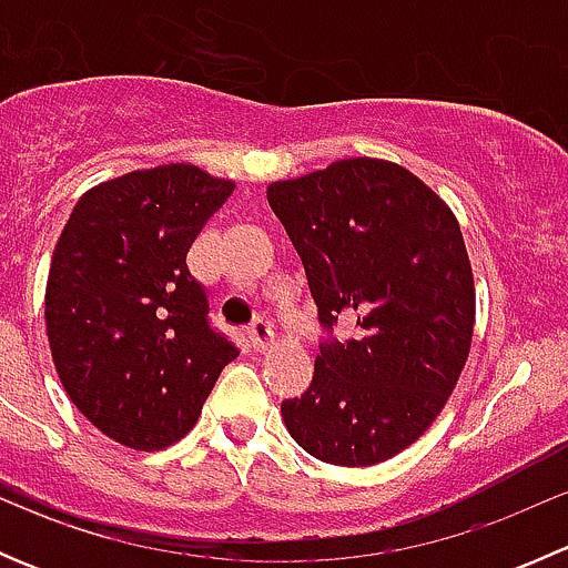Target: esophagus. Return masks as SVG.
Segmentation results:
<instances>
[{"instance_id": "1", "label": "esophagus", "mask_w": 568, "mask_h": 568, "mask_svg": "<svg viewBox=\"0 0 568 568\" xmlns=\"http://www.w3.org/2000/svg\"><path fill=\"white\" fill-rule=\"evenodd\" d=\"M247 335H250L252 346H255L257 352H263V348H268V346H272V341H274L272 324H268V321H263V318L252 321V326L247 329Z\"/></svg>"}]
</instances>
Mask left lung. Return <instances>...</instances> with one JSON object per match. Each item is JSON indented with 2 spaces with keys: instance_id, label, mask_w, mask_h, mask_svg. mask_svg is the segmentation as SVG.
I'll list each match as a JSON object with an SVG mask.
<instances>
[{
  "instance_id": "obj_1",
  "label": "left lung",
  "mask_w": 568,
  "mask_h": 568,
  "mask_svg": "<svg viewBox=\"0 0 568 568\" xmlns=\"http://www.w3.org/2000/svg\"><path fill=\"white\" fill-rule=\"evenodd\" d=\"M266 197L305 266L318 321L357 318L321 343L313 382L283 400L311 456L371 467L409 448L448 404L467 363L475 285L462 227L437 192L385 159H341Z\"/></svg>"
}]
</instances>
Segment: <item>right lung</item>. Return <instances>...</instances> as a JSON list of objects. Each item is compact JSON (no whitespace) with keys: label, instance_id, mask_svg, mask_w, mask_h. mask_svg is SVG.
Wrapping results in <instances>:
<instances>
[{"label":"right lung","instance_id":"right-lung-1","mask_svg":"<svg viewBox=\"0 0 568 568\" xmlns=\"http://www.w3.org/2000/svg\"><path fill=\"white\" fill-rule=\"evenodd\" d=\"M236 183L159 164L79 197L45 283V335L68 398L109 439L186 437L239 348L209 321L186 252Z\"/></svg>","mask_w":568,"mask_h":568}]
</instances>
